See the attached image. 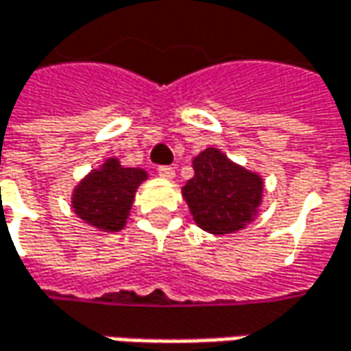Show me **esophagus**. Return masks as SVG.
<instances>
[{
    "label": "esophagus",
    "instance_id": "34e87169",
    "mask_svg": "<svg viewBox=\"0 0 351 351\" xmlns=\"http://www.w3.org/2000/svg\"><path fill=\"white\" fill-rule=\"evenodd\" d=\"M156 173L160 176H165V178H173L175 176V169L167 167V165H160V167H156Z\"/></svg>",
    "mask_w": 351,
    "mask_h": 351
}]
</instances>
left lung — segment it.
Segmentation results:
<instances>
[{"label":"left lung","instance_id":"left-lung-1","mask_svg":"<svg viewBox=\"0 0 351 351\" xmlns=\"http://www.w3.org/2000/svg\"><path fill=\"white\" fill-rule=\"evenodd\" d=\"M195 176L182 186V197L201 229L225 235L243 229L261 203V178L233 165L217 148L193 160Z\"/></svg>","mask_w":351,"mask_h":351}]
</instances>
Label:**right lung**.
I'll return each instance as SVG.
<instances>
[{
	"mask_svg": "<svg viewBox=\"0 0 351 351\" xmlns=\"http://www.w3.org/2000/svg\"><path fill=\"white\" fill-rule=\"evenodd\" d=\"M146 178L141 169H124L116 158L88 175L74 191V210L88 225L102 231H120L132 207L134 193Z\"/></svg>",
	"mask_w": 351,
	"mask_h": 351,
	"instance_id": "add662e5",
	"label": "right lung"
}]
</instances>
